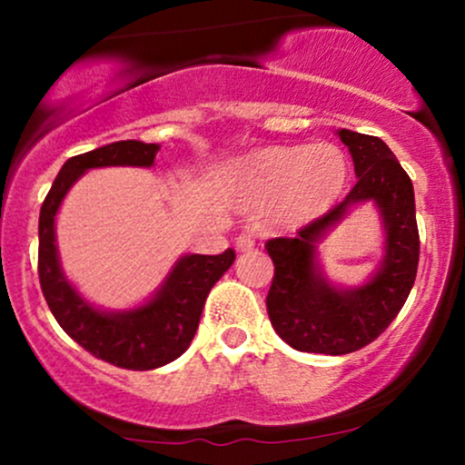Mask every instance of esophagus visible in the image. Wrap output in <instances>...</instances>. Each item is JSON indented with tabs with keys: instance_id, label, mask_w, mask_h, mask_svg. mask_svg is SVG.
Returning <instances> with one entry per match:
<instances>
[{
	"instance_id": "esophagus-1",
	"label": "esophagus",
	"mask_w": 465,
	"mask_h": 465,
	"mask_svg": "<svg viewBox=\"0 0 465 465\" xmlns=\"http://www.w3.org/2000/svg\"><path fill=\"white\" fill-rule=\"evenodd\" d=\"M236 247H238L240 251H249V249H253V247H255V238H253V233H249V232L238 233V238H236Z\"/></svg>"
}]
</instances>
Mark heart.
<instances>
[{"label": "heart", "instance_id": "1", "mask_svg": "<svg viewBox=\"0 0 465 465\" xmlns=\"http://www.w3.org/2000/svg\"><path fill=\"white\" fill-rule=\"evenodd\" d=\"M350 163L336 143L269 146L233 170V190L253 207H269L282 225H303L334 205L348 181Z\"/></svg>", "mask_w": 465, "mask_h": 465}]
</instances>
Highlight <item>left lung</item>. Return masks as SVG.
Masks as SVG:
<instances>
[{
    "label": "left lung",
    "instance_id": "left-lung-1",
    "mask_svg": "<svg viewBox=\"0 0 465 465\" xmlns=\"http://www.w3.org/2000/svg\"><path fill=\"white\" fill-rule=\"evenodd\" d=\"M354 159L356 185L332 210L314 218L295 238L266 240L275 273L266 311L275 332L291 348L341 356L378 339L398 317L413 288L420 262L415 196L409 174L381 137L339 131ZM377 201L388 232L386 260L370 285L336 292L313 266V242L330 224L361 200Z\"/></svg>",
    "mask_w": 465,
    "mask_h": 465
}]
</instances>
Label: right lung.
<instances>
[{
	"label": "right lung",
	"mask_w": 465,
	"mask_h": 465,
	"mask_svg": "<svg viewBox=\"0 0 465 465\" xmlns=\"http://www.w3.org/2000/svg\"><path fill=\"white\" fill-rule=\"evenodd\" d=\"M157 143L115 142L67 159L47 192L39 216V282L52 314L74 341L122 370H154L179 359L199 328L212 286L236 260V251L218 255H185L174 266L153 302L131 312L104 314L78 297L63 277L56 258L54 216L69 185L84 170L103 165H153Z\"/></svg>",
	"instance_id": "right-lung-1"
}]
</instances>
